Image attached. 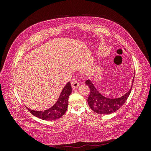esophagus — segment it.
<instances>
[{
    "mask_svg": "<svg viewBox=\"0 0 151 151\" xmlns=\"http://www.w3.org/2000/svg\"><path fill=\"white\" fill-rule=\"evenodd\" d=\"M71 85L72 86V89H74L77 88H78L79 86V83L77 81H75L74 82H72V83H71Z\"/></svg>",
    "mask_w": 151,
    "mask_h": 151,
    "instance_id": "1",
    "label": "esophagus"
}]
</instances>
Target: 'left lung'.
Listing matches in <instances>:
<instances>
[{
  "mask_svg": "<svg viewBox=\"0 0 151 151\" xmlns=\"http://www.w3.org/2000/svg\"><path fill=\"white\" fill-rule=\"evenodd\" d=\"M134 81V77L132 81L131 88L124 95L118 98H108L104 97L95 88L94 84L90 80H87L86 84L89 86L90 89L89 96L88 99V103L90 108L94 112L99 114L109 115L116 111L122 107V105L129 98L131 93L132 86Z\"/></svg>",
  "mask_w": 151,
  "mask_h": 151,
  "instance_id": "1",
  "label": "left lung"
}]
</instances>
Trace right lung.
<instances>
[{"label": "right lung", "mask_w": 151, "mask_h": 151, "mask_svg": "<svg viewBox=\"0 0 151 151\" xmlns=\"http://www.w3.org/2000/svg\"><path fill=\"white\" fill-rule=\"evenodd\" d=\"M72 93V87L70 82L65 86L62 89L57 101L53 106L45 111H34L27 108L28 111L34 116L44 120L51 121L57 120L62 117L67 111L68 107V99Z\"/></svg>", "instance_id": "obj_1"}]
</instances>
